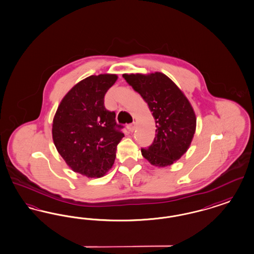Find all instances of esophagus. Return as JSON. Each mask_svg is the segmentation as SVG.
Returning <instances> with one entry per match:
<instances>
[{
	"label": "esophagus",
	"instance_id": "34e87169",
	"mask_svg": "<svg viewBox=\"0 0 254 254\" xmlns=\"http://www.w3.org/2000/svg\"><path fill=\"white\" fill-rule=\"evenodd\" d=\"M127 129H128L129 131H134V129H135V127H135V123H132V124L127 125Z\"/></svg>",
	"mask_w": 254,
	"mask_h": 254
}]
</instances>
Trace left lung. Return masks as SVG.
I'll return each instance as SVG.
<instances>
[{"label": "left lung", "instance_id": "obj_1", "mask_svg": "<svg viewBox=\"0 0 254 254\" xmlns=\"http://www.w3.org/2000/svg\"><path fill=\"white\" fill-rule=\"evenodd\" d=\"M135 91L147 103L156 123V136L142 155L154 166L165 167L186 152L195 132L193 107L182 90L163 72L124 73Z\"/></svg>", "mask_w": 254, "mask_h": 254}]
</instances>
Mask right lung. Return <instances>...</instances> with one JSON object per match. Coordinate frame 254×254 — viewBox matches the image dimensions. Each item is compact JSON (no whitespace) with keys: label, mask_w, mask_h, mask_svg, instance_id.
Instances as JSON below:
<instances>
[{"label":"right lung","mask_w":254,"mask_h":254,"mask_svg":"<svg viewBox=\"0 0 254 254\" xmlns=\"http://www.w3.org/2000/svg\"><path fill=\"white\" fill-rule=\"evenodd\" d=\"M117 78L104 73L78 82L63 97L53 120L58 152L73 172L87 178H101L112 168L125 136L115 112L104 106L105 94Z\"/></svg>","instance_id":"obj_1"}]
</instances>
